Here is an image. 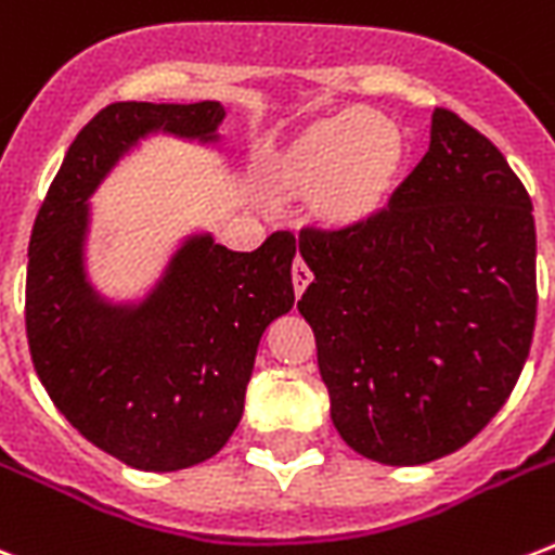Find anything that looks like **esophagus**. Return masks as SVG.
<instances>
[{
	"label": "esophagus",
	"mask_w": 555,
	"mask_h": 555,
	"mask_svg": "<svg viewBox=\"0 0 555 555\" xmlns=\"http://www.w3.org/2000/svg\"><path fill=\"white\" fill-rule=\"evenodd\" d=\"M291 276H294V291L296 296H302L306 294V287L311 285V270H308V264L302 259H296L294 261V270H291Z\"/></svg>",
	"instance_id": "esophagus-1"
}]
</instances>
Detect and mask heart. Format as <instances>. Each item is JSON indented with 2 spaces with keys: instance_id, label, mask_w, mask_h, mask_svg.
Returning a JSON list of instances; mask_svg holds the SVG:
<instances>
[{
  "instance_id": "b5f03b06",
  "label": "heart",
  "mask_w": 555,
  "mask_h": 555,
  "mask_svg": "<svg viewBox=\"0 0 555 555\" xmlns=\"http://www.w3.org/2000/svg\"><path fill=\"white\" fill-rule=\"evenodd\" d=\"M404 137L392 121L361 109L323 116L264 156L261 180L273 194H311L317 223L354 232L378 221L399 189Z\"/></svg>"
}]
</instances>
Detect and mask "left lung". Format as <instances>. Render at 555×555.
<instances>
[{"label": "left lung", "mask_w": 555, "mask_h": 555, "mask_svg": "<svg viewBox=\"0 0 555 555\" xmlns=\"http://www.w3.org/2000/svg\"><path fill=\"white\" fill-rule=\"evenodd\" d=\"M296 302L317 337L332 422L384 465L454 454L509 399L535 328L532 201L451 109L390 209L354 232L306 230Z\"/></svg>", "instance_id": "left-lung-1"}]
</instances>
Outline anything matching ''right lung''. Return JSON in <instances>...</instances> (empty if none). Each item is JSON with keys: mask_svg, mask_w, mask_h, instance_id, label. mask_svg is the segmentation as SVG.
<instances>
[{"mask_svg": "<svg viewBox=\"0 0 555 555\" xmlns=\"http://www.w3.org/2000/svg\"><path fill=\"white\" fill-rule=\"evenodd\" d=\"M221 101H118L80 130L28 244L25 332L54 408L95 448L142 472H180L230 442L259 340L294 308L296 241L235 253L192 232L151 291L113 302L90 282V197L147 137L218 145Z\"/></svg>", "mask_w": 555, "mask_h": 555, "instance_id": "1", "label": "right lung"}]
</instances>
